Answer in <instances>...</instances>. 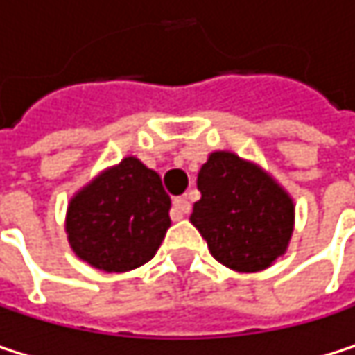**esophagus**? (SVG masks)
Wrapping results in <instances>:
<instances>
[{
	"label": "esophagus",
	"instance_id": "obj_1",
	"mask_svg": "<svg viewBox=\"0 0 355 355\" xmlns=\"http://www.w3.org/2000/svg\"><path fill=\"white\" fill-rule=\"evenodd\" d=\"M189 211H191V203H189L187 197H177L173 201V211H171L173 220H182Z\"/></svg>",
	"mask_w": 355,
	"mask_h": 355
}]
</instances>
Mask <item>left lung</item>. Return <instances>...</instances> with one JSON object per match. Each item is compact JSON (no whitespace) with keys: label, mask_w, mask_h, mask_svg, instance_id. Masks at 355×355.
Instances as JSON below:
<instances>
[{"label":"left lung","mask_w":355,"mask_h":355,"mask_svg":"<svg viewBox=\"0 0 355 355\" xmlns=\"http://www.w3.org/2000/svg\"><path fill=\"white\" fill-rule=\"evenodd\" d=\"M201 199L191 224L222 265L252 273L288 248L294 230L292 197L257 164L232 152H214L197 175Z\"/></svg>","instance_id":"obj_1"}]
</instances>
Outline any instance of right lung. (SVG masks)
<instances>
[{
  "mask_svg": "<svg viewBox=\"0 0 355 355\" xmlns=\"http://www.w3.org/2000/svg\"><path fill=\"white\" fill-rule=\"evenodd\" d=\"M171 197L162 178L137 158H123L78 191L65 232L73 252L108 273L148 263L171 226Z\"/></svg>",
  "mask_w": 355,
  "mask_h": 355,
  "instance_id": "obj_1",
  "label": "right lung"
}]
</instances>
